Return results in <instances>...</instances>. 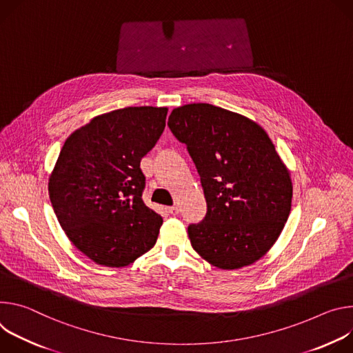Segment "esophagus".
Listing matches in <instances>:
<instances>
[{"label": "esophagus", "instance_id": "esophagus-1", "mask_svg": "<svg viewBox=\"0 0 353 353\" xmlns=\"http://www.w3.org/2000/svg\"><path fill=\"white\" fill-rule=\"evenodd\" d=\"M167 210H168V213L172 214V216H176V214L179 213V209H178L176 206H171V208H168Z\"/></svg>", "mask_w": 353, "mask_h": 353}]
</instances>
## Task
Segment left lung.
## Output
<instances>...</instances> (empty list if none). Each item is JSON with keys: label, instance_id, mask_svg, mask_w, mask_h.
Masks as SVG:
<instances>
[{"label": "left lung", "instance_id": "left-lung-1", "mask_svg": "<svg viewBox=\"0 0 353 353\" xmlns=\"http://www.w3.org/2000/svg\"><path fill=\"white\" fill-rule=\"evenodd\" d=\"M168 128L186 144L208 205L203 220L188 225L193 250L221 269L254 263L292 209L289 171L272 140L245 116L210 103L174 109Z\"/></svg>", "mask_w": 353, "mask_h": 353}]
</instances>
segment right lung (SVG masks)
I'll use <instances>...</instances> for the list:
<instances>
[{
    "mask_svg": "<svg viewBox=\"0 0 353 353\" xmlns=\"http://www.w3.org/2000/svg\"><path fill=\"white\" fill-rule=\"evenodd\" d=\"M167 108L112 110L75 130L49 181L70 241L99 265L121 268L154 247L163 217L143 202V157L164 132Z\"/></svg>",
    "mask_w": 353,
    "mask_h": 353,
    "instance_id": "1",
    "label": "right lung"
}]
</instances>
